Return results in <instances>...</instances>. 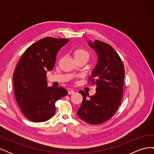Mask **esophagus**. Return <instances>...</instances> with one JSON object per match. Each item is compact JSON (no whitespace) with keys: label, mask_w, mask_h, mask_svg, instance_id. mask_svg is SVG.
Segmentation results:
<instances>
[{"label":"esophagus","mask_w":154,"mask_h":154,"mask_svg":"<svg viewBox=\"0 0 154 154\" xmlns=\"http://www.w3.org/2000/svg\"><path fill=\"white\" fill-rule=\"evenodd\" d=\"M68 93H69V94H74V93H75V91H74L72 89H71V90L68 91Z\"/></svg>","instance_id":"34e87169"}]
</instances>
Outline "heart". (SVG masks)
<instances>
[{
	"label": "heart",
	"instance_id": "obj_1",
	"mask_svg": "<svg viewBox=\"0 0 154 154\" xmlns=\"http://www.w3.org/2000/svg\"><path fill=\"white\" fill-rule=\"evenodd\" d=\"M74 58H76V57H87L88 58V57H89V55H88V53L87 51H86L84 49H76L74 51Z\"/></svg>",
	"mask_w": 154,
	"mask_h": 154
}]
</instances>
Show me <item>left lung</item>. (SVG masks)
I'll return each instance as SVG.
<instances>
[{"label":"left lung","instance_id":"1","mask_svg":"<svg viewBox=\"0 0 154 154\" xmlns=\"http://www.w3.org/2000/svg\"><path fill=\"white\" fill-rule=\"evenodd\" d=\"M88 45L97 55V62L89 80L96 86V92L90 96L83 91L79 93L83 101L77 115L84 122L98 125L110 119L117 111L122 99L125 68L122 59L109 44L95 40ZM94 77V79H92Z\"/></svg>","mask_w":154,"mask_h":154}]
</instances>
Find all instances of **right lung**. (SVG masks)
Masks as SVG:
<instances>
[{
  "mask_svg": "<svg viewBox=\"0 0 154 154\" xmlns=\"http://www.w3.org/2000/svg\"><path fill=\"white\" fill-rule=\"evenodd\" d=\"M68 39L45 37L27 48L13 74L17 103L25 117L33 122L51 119L56 112L55 102L68 92L63 87H48L46 74L54 66L58 51Z\"/></svg>",
  "mask_w": 154,
  "mask_h": 154,
  "instance_id": "right-lung-1",
  "label": "right lung"
}]
</instances>
